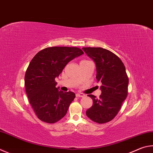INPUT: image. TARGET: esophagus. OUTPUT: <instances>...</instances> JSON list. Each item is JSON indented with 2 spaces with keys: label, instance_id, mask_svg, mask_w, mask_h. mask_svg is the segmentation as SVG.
Segmentation results:
<instances>
[{
  "label": "esophagus",
  "instance_id": "esophagus-1",
  "mask_svg": "<svg viewBox=\"0 0 153 153\" xmlns=\"http://www.w3.org/2000/svg\"><path fill=\"white\" fill-rule=\"evenodd\" d=\"M85 95L82 93H77L76 94V97H84Z\"/></svg>",
  "mask_w": 153,
  "mask_h": 153
}]
</instances>
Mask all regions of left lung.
Segmentation results:
<instances>
[{
  "instance_id": "1",
  "label": "left lung",
  "mask_w": 153,
  "mask_h": 153,
  "mask_svg": "<svg viewBox=\"0 0 153 153\" xmlns=\"http://www.w3.org/2000/svg\"><path fill=\"white\" fill-rule=\"evenodd\" d=\"M96 67V79L102 82L100 98L92 94L93 105L86 115L95 123L104 124L115 117L128 94V77L123 62L112 52L102 48H83Z\"/></svg>"
}]
</instances>
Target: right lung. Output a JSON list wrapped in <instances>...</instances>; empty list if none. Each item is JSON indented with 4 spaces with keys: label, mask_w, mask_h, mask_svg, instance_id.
Returning <instances> with one entry per match:
<instances>
[{
    "label": "right lung",
    "mask_w": 153,
    "mask_h": 153,
    "mask_svg": "<svg viewBox=\"0 0 153 153\" xmlns=\"http://www.w3.org/2000/svg\"><path fill=\"white\" fill-rule=\"evenodd\" d=\"M83 53L77 48L52 47L38 52L30 61L25 85L30 104L41 120L52 124L65 116L76 94L59 90L55 79L70 61Z\"/></svg>",
    "instance_id": "obj_1"
}]
</instances>
